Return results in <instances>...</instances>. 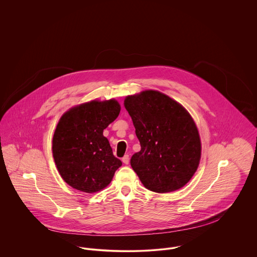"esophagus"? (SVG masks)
I'll return each mask as SVG.
<instances>
[{
  "instance_id": "34e87169",
  "label": "esophagus",
  "mask_w": 257,
  "mask_h": 257,
  "mask_svg": "<svg viewBox=\"0 0 257 257\" xmlns=\"http://www.w3.org/2000/svg\"><path fill=\"white\" fill-rule=\"evenodd\" d=\"M121 161H122L124 164H128V162H130V155H128V154H125V155L122 157Z\"/></svg>"
}]
</instances>
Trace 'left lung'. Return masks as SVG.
Instances as JSON below:
<instances>
[{"mask_svg":"<svg viewBox=\"0 0 257 257\" xmlns=\"http://www.w3.org/2000/svg\"><path fill=\"white\" fill-rule=\"evenodd\" d=\"M128 111L141 151L131 165L150 191L168 193L182 188L195 174L201 159V141L190 113L158 91L127 96Z\"/></svg>","mask_w":257,"mask_h":257,"instance_id":"obj_1","label":"left lung"}]
</instances>
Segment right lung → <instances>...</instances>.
<instances>
[{"label": "right lung", "instance_id": "right-lung-1", "mask_svg": "<svg viewBox=\"0 0 257 257\" xmlns=\"http://www.w3.org/2000/svg\"><path fill=\"white\" fill-rule=\"evenodd\" d=\"M119 110L113 99L92 101L71 108L59 119L52 140L53 158L63 180L74 189L101 191L121 166L103 136Z\"/></svg>", "mask_w": 257, "mask_h": 257}]
</instances>
